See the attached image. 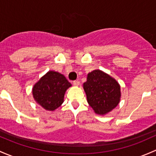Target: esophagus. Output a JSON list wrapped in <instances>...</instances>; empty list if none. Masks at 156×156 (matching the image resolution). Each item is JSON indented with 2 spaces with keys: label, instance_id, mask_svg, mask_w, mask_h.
Masks as SVG:
<instances>
[{
  "label": "esophagus",
  "instance_id": "34e87169",
  "mask_svg": "<svg viewBox=\"0 0 156 156\" xmlns=\"http://www.w3.org/2000/svg\"><path fill=\"white\" fill-rule=\"evenodd\" d=\"M80 84V82H79V81H78V80H77V81H73V85L74 86H78V85Z\"/></svg>",
  "mask_w": 156,
  "mask_h": 156
}]
</instances>
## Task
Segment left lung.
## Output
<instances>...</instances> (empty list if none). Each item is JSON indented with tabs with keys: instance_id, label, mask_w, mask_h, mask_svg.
Returning a JSON list of instances; mask_svg holds the SVG:
<instances>
[{
	"instance_id": "left-lung-1",
	"label": "left lung",
	"mask_w": 156,
	"mask_h": 156,
	"mask_svg": "<svg viewBox=\"0 0 156 156\" xmlns=\"http://www.w3.org/2000/svg\"><path fill=\"white\" fill-rule=\"evenodd\" d=\"M83 87L88 104L99 115H105L119 105L120 85L115 78L99 69L87 74Z\"/></svg>"
}]
</instances>
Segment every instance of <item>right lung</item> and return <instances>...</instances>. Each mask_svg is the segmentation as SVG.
<instances>
[{"label": "right lung", "instance_id": "1", "mask_svg": "<svg viewBox=\"0 0 156 156\" xmlns=\"http://www.w3.org/2000/svg\"><path fill=\"white\" fill-rule=\"evenodd\" d=\"M72 84L65 76L55 71H48L34 85L33 97L45 110L53 111L64 101V95Z\"/></svg>", "mask_w": 156, "mask_h": 156}]
</instances>
